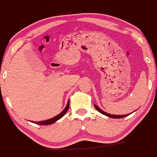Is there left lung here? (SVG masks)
<instances>
[{"label": "left lung", "instance_id": "8db88e82", "mask_svg": "<svg viewBox=\"0 0 157 157\" xmlns=\"http://www.w3.org/2000/svg\"><path fill=\"white\" fill-rule=\"evenodd\" d=\"M94 107L97 109V111H99V112L100 113L103 114V115L106 116V117H110V118H115V119H117V118H123V117H127L128 115H130V114H127V115H113V114H109V113H107L104 112L103 110H102L101 109H100V108L98 107V106H97V105L94 104Z\"/></svg>", "mask_w": 157, "mask_h": 157}]
</instances>
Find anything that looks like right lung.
I'll use <instances>...</instances> for the list:
<instances>
[{"label": "right lung", "instance_id": "1", "mask_svg": "<svg viewBox=\"0 0 157 157\" xmlns=\"http://www.w3.org/2000/svg\"><path fill=\"white\" fill-rule=\"evenodd\" d=\"M69 105H70V103H69V101H68V103H67V104L65 109H63V110L60 113H59L58 115H57L56 117H53V118H51V119L47 120V121H40V122H33V123H35V124H38V125H51V124H54V123H55L57 121L60 120V118H62V117H63V116L66 114L67 111L68 109H69Z\"/></svg>", "mask_w": 157, "mask_h": 157}]
</instances>
